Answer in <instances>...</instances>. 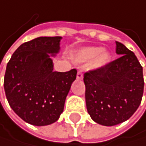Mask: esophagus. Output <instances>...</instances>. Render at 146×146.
I'll use <instances>...</instances> for the list:
<instances>
[{
  "mask_svg": "<svg viewBox=\"0 0 146 146\" xmlns=\"http://www.w3.org/2000/svg\"><path fill=\"white\" fill-rule=\"evenodd\" d=\"M83 73L81 71H78L77 72V75H76V79L77 80H82L83 79Z\"/></svg>",
  "mask_w": 146,
  "mask_h": 146,
  "instance_id": "34e87169",
  "label": "esophagus"
}]
</instances>
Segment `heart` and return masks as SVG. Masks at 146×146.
<instances>
[{
	"instance_id": "heart-1",
	"label": "heart",
	"mask_w": 146,
	"mask_h": 146,
	"mask_svg": "<svg viewBox=\"0 0 146 146\" xmlns=\"http://www.w3.org/2000/svg\"><path fill=\"white\" fill-rule=\"evenodd\" d=\"M111 55L110 51L104 49L103 47H85L76 54L75 59L79 62H91L90 66L94 70H98L111 61Z\"/></svg>"
}]
</instances>
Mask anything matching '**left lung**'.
<instances>
[{
  "instance_id": "obj_1",
  "label": "left lung",
  "mask_w": 146,
  "mask_h": 146,
  "mask_svg": "<svg viewBox=\"0 0 146 146\" xmlns=\"http://www.w3.org/2000/svg\"><path fill=\"white\" fill-rule=\"evenodd\" d=\"M116 45L119 58L84 75L88 113L104 126L128 120L137 110L144 92L143 68L137 56L121 42Z\"/></svg>"
}]
</instances>
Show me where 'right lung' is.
Here are the masks:
<instances>
[{
  "instance_id": "right-lung-1",
  "label": "right lung",
  "mask_w": 146,
  "mask_h": 146,
  "mask_svg": "<svg viewBox=\"0 0 146 146\" xmlns=\"http://www.w3.org/2000/svg\"><path fill=\"white\" fill-rule=\"evenodd\" d=\"M61 36H41L21 44L7 64L4 90L12 110L35 126L56 122L76 80L75 69L54 71L52 56L60 50Z\"/></svg>"
}]
</instances>
